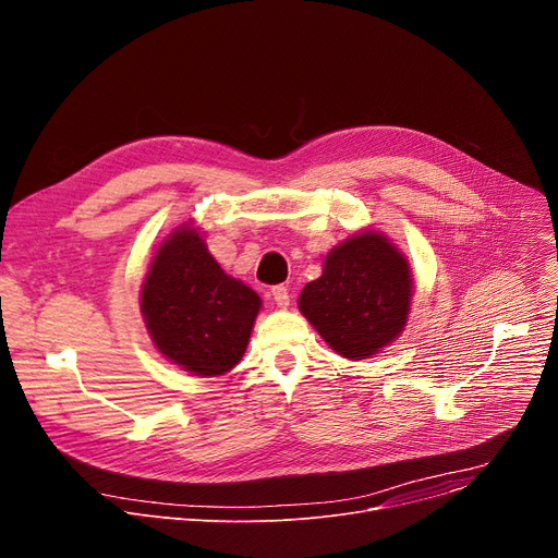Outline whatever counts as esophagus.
I'll return each mask as SVG.
<instances>
[{"label":"esophagus","mask_w":558,"mask_h":558,"mask_svg":"<svg viewBox=\"0 0 558 558\" xmlns=\"http://www.w3.org/2000/svg\"><path fill=\"white\" fill-rule=\"evenodd\" d=\"M271 295H274V300H276V304H278V306H282V308H287V306H289L291 295H289V289H287L284 284H276V287L271 289Z\"/></svg>","instance_id":"esophagus-1"}]
</instances>
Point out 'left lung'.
<instances>
[{"mask_svg":"<svg viewBox=\"0 0 558 558\" xmlns=\"http://www.w3.org/2000/svg\"><path fill=\"white\" fill-rule=\"evenodd\" d=\"M411 295L407 258L366 231L327 256L325 274L302 289L298 304L336 353L364 360L402 333Z\"/></svg>","mask_w":558,"mask_h":558,"instance_id":"8db88e82","label":"left lung"}]
</instances>
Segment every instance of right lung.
<instances>
[{
    "label": "right lung",
    "mask_w": 558,
    "mask_h": 558,
    "mask_svg": "<svg viewBox=\"0 0 558 558\" xmlns=\"http://www.w3.org/2000/svg\"><path fill=\"white\" fill-rule=\"evenodd\" d=\"M141 311L168 360L196 375H222L247 349L260 298L220 269L196 229L183 227L154 256Z\"/></svg>",
    "instance_id": "obj_1"
}]
</instances>
